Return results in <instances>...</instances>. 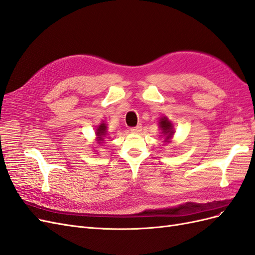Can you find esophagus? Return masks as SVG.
<instances>
[{
  "label": "esophagus",
  "instance_id": "obj_1",
  "mask_svg": "<svg viewBox=\"0 0 255 255\" xmlns=\"http://www.w3.org/2000/svg\"><path fill=\"white\" fill-rule=\"evenodd\" d=\"M141 129H142L141 125H138V126H136V127H134V128H130V132L134 133V134H138V133H140V132H141Z\"/></svg>",
  "mask_w": 255,
  "mask_h": 255
}]
</instances>
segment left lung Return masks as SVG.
Here are the masks:
<instances>
[{"label":"left lung","instance_id":"1","mask_svg":"<svg viewBox=\"0 0 255 255\" xmlns=\"http://www.w3.org/2000/svg\"><path fill=\"white\" fill-rule=\"evenodd\" d=\"M159 128L161 129V133H163L166 138L164 141H169L172 138L173 134H174V129H173V126L171 121H169V119L167 117H161L159 120Z\"/></svg>","mask_w":255,"mask_h":255}]
</instances>
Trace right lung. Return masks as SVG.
I'll return each instance as SVG.
<instances>
[{"instance_id":"add662e5","label":"right lung","mask_w":255,"mask_h":255,"mask_svg":"<svg viewBox=\"0 0 255 255\" xmlns=\"http://www.w3.org/2000/svg\"><path fill=\"white\" fill-rule=\"evenodd\" d=\"M106 134H107V127H106L104 122H102L101 125L98 127L97 132H96V135H97V138H98V142L103 141Z\"/></svg>"}]
</instances>
